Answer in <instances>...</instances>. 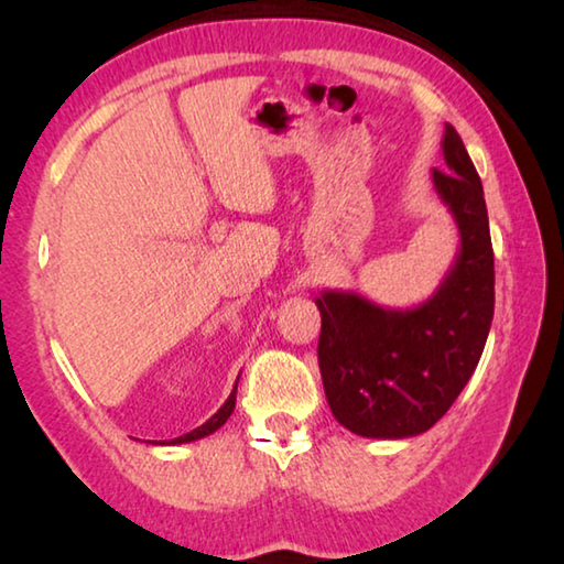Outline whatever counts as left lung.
I'll return each mask as SVG.
<instances>
[{"label":"left lung","mask_w":564,"mask_h":564,"mask_svg":"<svg viewBox=\"0 0 564 564\" xmlns=\"http://www.w3.org/2000/svg\"><path fill=\"white\" fill-rule=\"evenodd\" d=\"M445 171H431L460 246L431 299L386 308L358 291H323L318 366L328 405L360 437L403 441L441 420L480 362L495 311V265L480 176L445 123Z\"/></svg>","instance_id":"1"}]
</instances>
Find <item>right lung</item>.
<instances>
[{
  "mask_svg": "<svg viewBox=\"0 0 564 564\" xmlns=\"http://www.w3.org/2000/svg\"><path fill=\"white\" fill-rule=\"evenodd\" d=\"M236 388H238V380H236V386H234V390H231V395L226 398V403L216 410V413L206 420L204 425H198L196 431H191V433H186V435H178V437H174V441H154V445H184V443H194V441H202V437H206V435H212V433H216L218 427H221L228 417H231V413H234V408H236Z\"/></svg>",
  "mask_w": 564,
  "mask_h": 564,
  "instance_id": "add662e5",
  "label": "right lung"
}]
</instances>
